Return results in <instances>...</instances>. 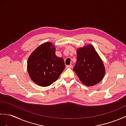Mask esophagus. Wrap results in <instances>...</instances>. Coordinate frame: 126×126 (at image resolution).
<instances>
[{
    "label": "esophagus",
    "mask_w": 126,
    "mask_h": 126,
    "mask_svg": "<svg viewBox=\"0 0 126 126\" xmlns=\"http://www.w3.org/2000/svg\"><path fill=\"white\" fill-rule=\"evenodd\" d=\"M66 68H72V65H66Z\"/></svg>",
    "instance_id": "esophagus-1"
}]
</instances>
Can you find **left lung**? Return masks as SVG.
Instances as JSON below:
<instances>
[{
  "instance_id": "8db88e82",
  "label": "left lung",
  "mask_w": 126,
  "mask_h": 126,
  "mask_svg": "<svg viewBox=\"0 0 126 126\" xmlns=\"http://www.w3.org/2000/svg\"><path fill=\"white\" fill-rule=\"evenodd\" d=\"M73 69L80 81L87 86L100 82L105 75L103 61L91 44L77 49V62Z\"/></svg>"
}]
</instances>
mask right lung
I'll use <instances>...</instances> for the list:
<instances>
[{"label":"right lung","mask_w":126,"mask_h":126,"mask_svg":"<svg viewBox=\"0 0 126 126\" xmlns=\"http://www.w3.org/2000/svg\"><path fill=\"white\" fill-rule=\"evenodd\" d=\"M56 48L51 42L40 45L28 60L27 70L30 79L41 87L52 84L65 68L64 61L55 54Z\"/></svg>","instance_id":"right-lung-1"}]
</instances>
